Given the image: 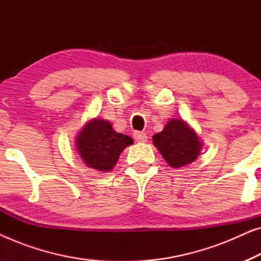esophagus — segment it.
Wrapping results in <instances>:
<instances>
[{"label":"esophagus","mask_w":261,"mask_h":261,"mask_svg":"<svg viewBox=\"0 0 261 261\" xmlns=\"http://www.w3.org/2000/svg\"><path fill=\"white\" fill-rule=\"evenodd\" d=\"M133 138L137 142H145L147 140V135H146L144 132H134Z\"/></svg>","instance_id":"obj_1"}]
</instances>
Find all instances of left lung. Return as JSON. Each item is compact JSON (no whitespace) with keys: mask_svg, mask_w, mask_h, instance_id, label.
<instances>
[{"mask_svg":"<svg viewBox=\"0 0 261 261\" xmlns=\"http://www.w3.org/2000/svg\"><path fill=\"white\" fill-rule=\"evenodd\" d=\"M153 144L171 167L178 169L197 159L202 142L183 120L172 119L160 133L153 135Z\"/></svg>","mask_w":261,"mask_h":261,"instance_id":"1","label":"left lung"}]
</instances>
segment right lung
Here are the masks:
<instances>
[{
	"label": "right lung",
	"instance_id": "add662e5",
	"mask_svg": "<svg viewBox=\"0 0 261 261\" xmlns=\"http://www.w3.org/2000/svg\"><path fill=\"white\" fill-rule=\"evenodd\" d=\"M133 144L128 135L117 133L110 122L92 119L76 138V147L85 165L102 172L112 171L121 152Z\"/></svg>",
	"mask_w": 261,
	"mask_h": 261
}]
</instances>
